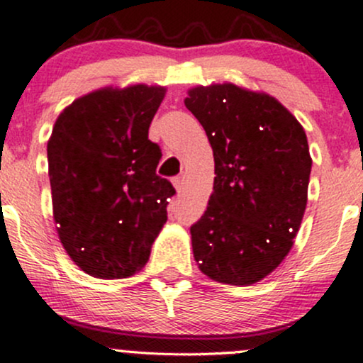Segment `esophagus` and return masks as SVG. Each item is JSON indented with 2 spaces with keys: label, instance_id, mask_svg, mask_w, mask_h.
I'll return each mask as SVG.
<instances>
[{
  "label": "esophagus",
  "instance_id": "34e87169",
  "mask_svg": "<svg viewBox=\"0 0 363 363\" xmlns=\"http://www.w3.org/2000/svg\"><path fill=\"white\" fill-rule=\"evenodd\" d=\"M172 184H174V187H176V189H177V193H181V191L184 189V184H186V182H184V176H179V177L174 179Z\"/></svg>",
  "mask_w": 363,
  "mask_h": 363
}]
</instances>
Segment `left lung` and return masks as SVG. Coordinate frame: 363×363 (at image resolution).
<instances>
[{
  "label": "left lung",
  "instance_id": "1",
  "mask_svg": "<svg viewBox=\"0 0 363 363\" xmlns=\"http://www.w3.org/2000/svg\"><path fill=\"white\" fill-rule=\"evenodd\" d=\"M186 107L213 148L206 211L191 227L211 280L252 285L290 252L307 206L312 158L302 124L277 99L234 83L194 86Z\"/></svg>",
  "mask_w": 363,
  "mask_h": 363
}]
</instances>
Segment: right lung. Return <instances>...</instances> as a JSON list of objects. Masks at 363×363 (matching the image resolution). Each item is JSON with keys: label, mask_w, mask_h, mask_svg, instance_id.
I'll return each instance as SVG.
<instances>
[{"label": "right lung", "mask_w": 363, "mask_h": 363, "mask_svg": "<svg viewBox=\"0 0 363 363\" xmlns=\"http://www.w3.org/2000/svg\"><path fill=\"white\" fill-rule=\"evenodd\" d=\"M165 86L143 83L90 91L57 116L48 141L52 215L74 264L102 280L147 264L167 222V179L148 128Z\"/></svg>", "instance_id": "1"}]
</instances>
